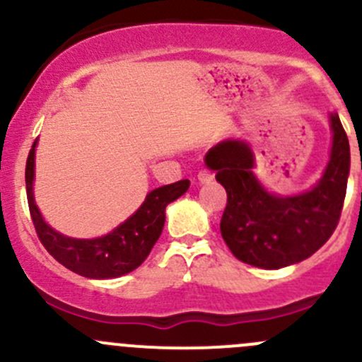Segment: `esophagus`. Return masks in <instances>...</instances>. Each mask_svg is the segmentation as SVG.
<instances>
[{"label": "esophagus", "mask_w": 362, "mask_h": 362, "mask_svg": "<svg viewBox=\"0 0 362 362\" xmlns=\"http://www.w3.org/2000/svg\"><path fill=\"white\" fill-rule=\"evenodd\" d=\"M211 180H214V175H211L210 171L202 170L198 173V182H199V184H210Z\"/></svg>", "instance_id": "esophagus-1"}]
</instances>
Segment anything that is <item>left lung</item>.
I'll return each instance as SVG.
<instances>
[{
	"label": "left lung",
	"mask_w": 362,
	"mask_h": 362,
	"mask_svg": "<svg viewBox=\"0 0 362 362\" xmlns=\"http://www.w3.org/2000/svg\"><path fill=\"white\" fill-rule=\"evenodd\" d=\"M329 163L310 191L293 196L268 192L252 168L254 154L243 140H224L204 156V164L228 192L221 218L226 245L242 262L264 269L308 259L337 229L350 171V147L338 113H331Z\"/></svg>",
	"instance_id": "left-lung-1"
}]
</instances>
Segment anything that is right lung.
Masks as SVG:
<instances>
[{
  "mask_svg": "<svg viewBox=\"0 0 362 362\" xmlns=\"http://www.w3.org/2000/svg\"><path fill=\"white\" fill-rule=\"evenodd\" d=\"M35 148L36 141L33 144L25 163V191H28L29 211L36 235L57 262L87 279H117L136 269L151 254L152 247L163 233L166 206L185 194L191 184L189 180H178L151 191L141 206L108 235L93 240L69 238L57 233L43 221L35 203V194H33Z\"/></svg>",
  "mask_w": 362,
  "mask_h": 362,
  "instance_id": "obj_1",
  "label": "right lung"
}]
</instances>
